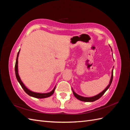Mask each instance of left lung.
I'll list each match as a JSON object with an SVG mask.
<instances>
[{"label":"left lung","instance_id":"1","mask_svg":"<svg viewBox=\"0 0 130 130\" xmlns=\"http://www.w3.org/2000/svg\"><path fill=\"white\" fill-rule=\"evenodd\" d=\"M113 76V70H112V71L111 79V80H110V82H109V85H108V86L107 87V88H106V89H105L103 91V92H101V93H99V94L96 95H95V96H92V97H89V98H88V97H83V96H80V95H79L77 94L76 93H75V92H74V90H73V88H72L73 92V94H74V96H75V97H76L77 99H79V100H80V101H83V102H94V101H96V100H97V99H98L100 98L101 97V96L104 94V93L106 92V91L107 90V89H108V88H109L110 85H111V83H112V82Z\"/></svg>","mask_w":130,"mask_h":130}]
</instances>
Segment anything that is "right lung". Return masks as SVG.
Returning <instances> with one entry per match:
<instances>
[{
	"label": "right lung",
	"mask_w": 130,
	"mask_h": 130,
	"mask_svg": "<svg viewBox=\"0 0 130 130\" xmlns=\"http://www.w3.org/2000/svg\"><path fill=\"white\" fill-rule=\"evenodd\" d=\"M19 52V51L18 52L17 57V59H16V62H15V76H16L17 79V80L19 83V84H20V85H21L22 88L23 90H24V92H25L28 95L31 96H33V97L36 98H45L49 97V96H50L51 95H52L54 93V90L55 89V87H55L54 88V89L50 93H39L33 92H32V91L29 90V89H27V88L25 87V85L23 84L22 82L21 81V80L20 79V77H19V76L18 75V57Z\"/></svg>",
	"instance_id": "right-lung-1"
}]
</instances>
